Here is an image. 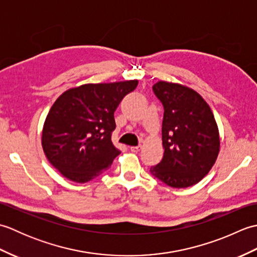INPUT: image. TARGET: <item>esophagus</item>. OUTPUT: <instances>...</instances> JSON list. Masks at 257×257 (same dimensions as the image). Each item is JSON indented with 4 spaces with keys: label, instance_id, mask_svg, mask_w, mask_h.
<instances>
[{
    "label": "esophagus",
    "instance_id": "1",
    "mask_svg": "<svg viewBox=\"0 0 257 257\" xmlns=\"http://www.w3.org/2000/svg\"><path fill=\"white\" fill-rule=\"evenodd\" d=\"M130 150H132L133 152H138V151H140L141 150V146H133V147H130Z\"/></svg>",
    "mask_w": 257,
    "mask_h": 257
}]
</instances>
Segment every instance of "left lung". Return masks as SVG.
<instances>
[{"label":"left lung","instance_id":"obj_1","mask_svg":"<svg viewBox=\"0 0 257 257\" xmlns=\"http://www.w3.org/2000/svg\"><path fill=\"white\" fill-rule=\"evenodd\" d=\"M152 90L165 109V152L150 172L169 187H191L209 173L219 155L220 136L215 118L206 101L189 87L158 81Z\"/></svg>","mask_w":257,"mask_h":257}]
</instances>
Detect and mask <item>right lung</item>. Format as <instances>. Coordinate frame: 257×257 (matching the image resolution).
<instances>
[{
    "instance_id": "add662e5",
    "label": "right lung",
    "mask_w": 257,
    "mask_h": 257,
    "mask_svg": "<svg viewBox=\"0 0 257 257\" xmlns=\"http://www.w3.org/2000/svg\"><path fill=\"white\" fill-rule=\"evenodd\" d=\"M137 85L138 80L86 84L57 98L45 119L42 146L65 178L85 183L110 168L120 154L111 141L113 112Z\"/></svg>"
}]
</instances>
